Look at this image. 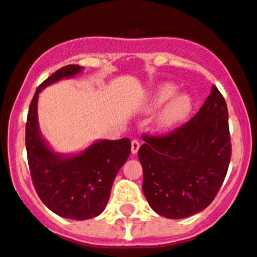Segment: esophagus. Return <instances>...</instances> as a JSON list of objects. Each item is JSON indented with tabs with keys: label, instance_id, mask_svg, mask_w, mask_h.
<instances>
[{
	"label": "esophagus",
	"instance_id": "obj_1",
	"mask_svg": "<svg viewBox=\"0 0 257 257\" xmlns=\"http://www.w3.org/2000/svg\"><path fill=\"white\" fill-rule=\"evenodd\" d=\"M139 148H140V142L139 140L134 139L133 142H131V153L136 154L138 153V151H139Z\"/></svg>",
	"mask_w": 257,
	"mask_h": 257
}]
</instances>
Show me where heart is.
Masks as SVG:
<instances>
[{
	"instance_id": "b5f03b06",
	"label": "heart",
	"mask_w": 257,
	"mask_h": 257,
	"mask_svg": "<svg viewBox=\"0 0 257 257\" xmlns=\"http://www.w3.org/2000/svg\"><path fill=\"white\" fill-rule=\"evenodd\" d=\"M176 87L171 83L161 86L152 99V108H160L171 98L160 115V124L162 127H172L185 121L193 109V99L188 94H176Z\"/></svg>"
}]
</instances>
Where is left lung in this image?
I'll return each mask as SVG.
<instances>
[{"label":"left lung","instance_id":"8db88e82","mask_svg":"<svg viewBox=\"0 0 257 257\" xmlns=\"http://www.w3.org/2000/svg\"><path fill=\"white\" fill-rule=\"evenodd\" d=\"M142 138L138 156L149 206L167 219L205 210L222 185L231 156L228 108L216 86L187 123L166 135Z\"/></svg>","mask_w":257,"mask_h":257}]
</instances>
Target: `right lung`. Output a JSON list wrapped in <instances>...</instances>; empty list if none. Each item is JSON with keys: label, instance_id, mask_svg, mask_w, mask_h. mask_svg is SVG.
Listing matches in <instances>:
<instances>
[{"label": "right lung", "instance_id": "1", "mask_svg": "<svg viewBox=\"0 0 257 257\" xmlns=\"http://www.w3.org/2000/svg\"><path fill=\"white\" fill-rule=\"evenodd\" d=\"M81 70L79 65H65L45 79L32 99L26 124L27 157L36 192L52 212L72 220H87L103 212L115 175L131 152L130 139L123 138L100 140L82 153L65 157L52 152L42 139L37 121L38 94Z\"/></svg>", "mask_w": 257, "mask_h": 257}]
</instances>
